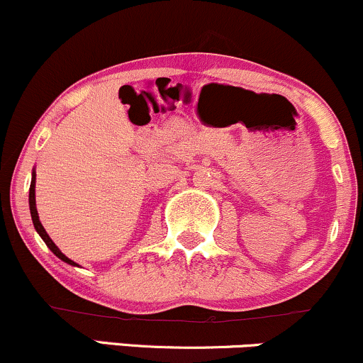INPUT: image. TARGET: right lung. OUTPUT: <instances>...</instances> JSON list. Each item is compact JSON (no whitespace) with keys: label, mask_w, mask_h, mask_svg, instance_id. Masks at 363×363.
Listing matches in <instances>:
<instances>
[{"label":"right lung","mask_w":363,"mask_h":363,"mask_svg":"<svg viewBox=\"0 0 363 363\" xmlns=\"http://www.w3.org/2000/svg\"><path fill=\"white\" fill-rule=\"evenodd\" d=\"M28 205H30V215H32V222H34V227H35V230L39 232V235L43 237V240L45 242V245H48L49 249H51V251L56 254L57 257H60V259H62L65 262H68V264H73L74 266V262L69 259V257H66L65 254H62L60 249H57V245L52 242L51 240V237L48 235V232L44 230V227H43V223H40V220H39V213H37V208H35V174H34V177H32V182H30V191H28Z\"/></svg>","instance_id":"1"}]
</instances>
